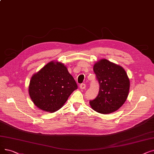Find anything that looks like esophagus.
<instances>
[{
    "instance_id": "1",
    "label": "esophagus",
    "mask_w": 154,
    "mask_h": 154,
    "mask_svg": "<svg viewBox=\"0 0 154 154\" xmlns=\"http://www.w3.org/2000/svg\"><path fill=\"white\" fill-rule=\"evenodd\" d=\"M85 88H86V85L85 84H81L80 85V88L81 89H85Z\"/></svg>"
}]
</instances>
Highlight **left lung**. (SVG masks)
I'll return each mask as SVG.
<instances>
[{"mask_svg": "<svg viewBox=\"0 0 154 154\" xmlns=\"http://www.w3.org/2000/svg\"><path fill=\"white\" fill-rule=\"evenodd\" d=\"M99 84L97 96L89 101L91 108L101 114L117 111L125 103L130 90V80L122 66L102 59L93 66Z\"/></svg>", "mask_w": 154, "mask_h": 154, "instance_id": "obj_1", "label": "left lung"}]
</instances>
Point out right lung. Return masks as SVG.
<instances>
[{"label":"right lung","instance_id":"obj_1","mask_svg":"<svg viewBox=\"0 0 154 154\" xmlns=\"http://www.w3.org/2000/svg\"><path fill=\"white\" fill-rule=\"evenodd\" d=\"M77 89L76 82L63 63L52 61L32 76L29 94L38 108L53 112L62 108Z\"/></svg>","mask_w":154,"mask_h":154}]
</instances>
